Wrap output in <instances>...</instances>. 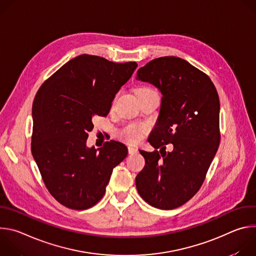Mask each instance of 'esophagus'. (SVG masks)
Wrapping results in <instances>:
<instances>
[{
    "label": "esophagus",
    "mask_w": 256,
    "mask_h": 256,
    "mask_svg": "<svg viewBox=\"0 0 256 256\" xmlns=\"http://www.w3.org/2000/svg\"><path fill=\"white\" fill-rule=\"evenodd\" d=\"M136 152V149L134 147H132V146H130L128 147V153L130 154H134Z\"/></svg>",
    "instance_id": "obj_1"
}]
</instances>
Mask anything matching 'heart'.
<instances>
[{
  "label": "heart",
  "instance_id": "b5f03b06",
  "mask_svg": "<svg viewBox=\"0 0 256 256\" xmlns=\"http://www.w3.org/2000/svg\"><path fill=\"white\" fill-rule=\"evenodd\" d=\"M148 91H152V89L144 87L140 89L138 94L142 92H148ZM142 132H144V128L142 126H138L136 124H128L120 132V136L122 140H124L130 144H136L142 138Z\"/></svg>",
  "mask_w": 256,
  "mask_h": 256
}]
</instances>
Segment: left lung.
<instances>
[{
    "instance_id": "8db88e82",
    "label": "left lung",
    "mask_w": 256,
    "mask_h": 256,
    "mask_svg": "<svg viewBox=\"0 0 256 256\" xmlns=\"http://www.w3.org/2000/svg\"><path fill=\"white\" fill-rule=\"evenodd\" d=\"M136 79L162 94L157 126L148 140L156 151L140 150L146 164L136 186L150 206L173 210L198 192L218 151L220 99L208 75L176 56L149 62ZM169 143L172 151L166 152Z\"/></svg>"
}]
</instances>
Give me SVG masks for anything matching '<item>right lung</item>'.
<instances>
[{
	"mask_svg": "<svg viewBox=\"0 0 256 256\" xmlns=\"http://www.w3.org/2000/svg\"><path fill=\"white\" fill-rule=\"evenodd\" d=\"M81 54L66 62L40 88L32 105L31 152L50 194L72 210H86L104 196L112 170L128 155L122 142L88 148L93 118L112 102L136 68Z\"/></svg>",
	"mask_w": 256,
	"mask_h": 256,
	"instance_id": "1",
	"label": "right lung"
}]
</instances>
